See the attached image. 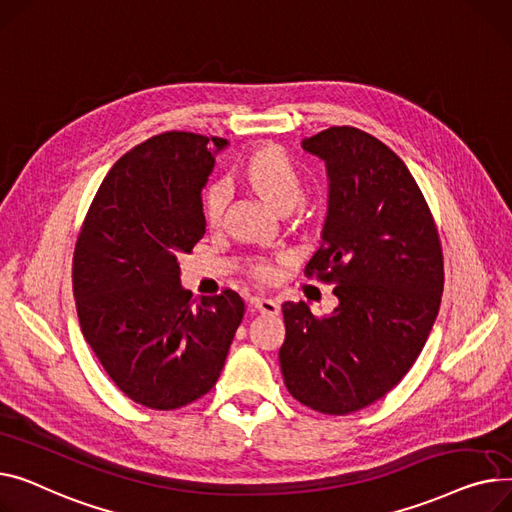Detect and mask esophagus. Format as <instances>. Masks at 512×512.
I'll return each mask as SVG.
<instances>
[{
	"instance_id": "esophagus-1",
	"label": "esophagus",
	"mask_w": 512,
	"mask_h": 512,
	"mask_svg": "<svg viewBox=\"0 0 512 512\" xmlns=\"http://www.w3.org/2000/svg\"><path fill=\"white\" fill-rule=\"evenodd\" d=\"M250 304H252L258 312L268 314V316H275V314H279V310H281L279 302H275V299H270V297H264V295H252V297H250Z\"/></svg>"
}]
</instances>
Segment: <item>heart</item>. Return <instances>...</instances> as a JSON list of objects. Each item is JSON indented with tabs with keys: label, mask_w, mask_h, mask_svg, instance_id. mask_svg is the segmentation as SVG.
Returning <instances> with one entry per match:
<instances>
[{
	"label": "heart",
	"mask_w": 512,
	"mask_h": 512,
	"mask_svg": "<svg viewBox=\"0 0 512 512\" xmlns=\"http://www.w3.org/2000/svg\"><path fill=\"white\" fill-rule=\"evenodd\" d=\"M244 177L248 184L264 196L275 208L297 204L302 200L304 184L302 175H299L293 161L287 157L285 150L277 146H264L246 161L244 165ZM227 202V186L225 184H213L202 200V210L208 223H217L223 215V208ZM260 277L270 275V266L260 262L256 266Z\"/></svg>",
	"instance_id": "b5f03b06"
}]
</instances>
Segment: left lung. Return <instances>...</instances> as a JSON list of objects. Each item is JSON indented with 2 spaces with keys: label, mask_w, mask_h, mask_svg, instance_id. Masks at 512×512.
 <instances>
[{
  "label": "left lung",
  "mask_w": 512,
  "mask_h": 512,
  "mask_svg": "<svg viewBox=\"0 0 512 512\" xmlns=\"http://www.w3.org/2000/svg\"><path fill=\"white\" fill-rule=\"evenodd\" d=\"M328 177L320 250L306 273L335 283L337 308L283 304L279 364L289 393L347 415L409 372L434 326L444 273L440 239L407 165L374 136L341 126L302 140Z\"/></svg>",
  "instance_id": "1"
}]
</instances>
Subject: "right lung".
Segmentation results:
<instances>
[{"label":"right lung","mask_w":512,"mask_h":512,"mask_svg":"<svg viewBox=\"0 0 512 512\" xmlns=\"http://www.w3.org/2000/svg\"><path fill=\"white\" fill-rule=\"evenodd\" d=\"M223 138L165 132L134 146L103 179L74 252L80 328L109 378L134 403L169 411L221 376L244 299L227 289L198 304L179 254L206 231L202 190Z\"/></svg>","instance_id":"add662e5"}]
</instances>
